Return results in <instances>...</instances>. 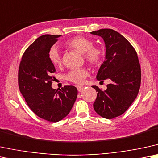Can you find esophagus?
Masks as SVG:
<instances>
[{"label":"esophagus","mask_w":158,"mask_h":158,"mask_svg":"<svg viewBox=\"0 0 158 158\" xmlns=\"http://www.w3.org/2000/svg\"><path fill=\"white\" fill-rule=\"evenodd\" d=\"M77 89H78V91L79 92H81L84 89V87L83 86H77Z\"/></svg>","instance_id":"34e87169"}]
</instances>
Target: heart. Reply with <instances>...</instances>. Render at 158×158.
Wrapping results in <instances>:
<instances>
[{"instance_id": "obj_1", "label": "heart", "mask_w": 158, "mask_h": 158, "mask_svg": "<svg viewBox=\"0 0 158 158\" xmlns=\"http://www.w3.org/2000/svg\"><path fill=\"white\" fill-rule=\"evenodd\" d=\"M65 45L69 49L84 54L86 61L93 66H97L101 64L104 57V51L102 48L93 47V41L83 36L71 38L68 40ZM49 58L55 66H60L62 64L60 53L55 47H52L49 50ZM88 74V71L85 69H75L70 71L67 78L69 80L76 84H81Z\"/></svg>"}]
</instances>
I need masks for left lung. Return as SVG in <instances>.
<instances>
[{
    "instance_id": "8db88e82",
    "label": "left lung",
    "mask_w": 158,
    "mask_h": 158,
    "mask_svg": "<svg viewBox=\"0 0 158 158\" xmlns=\"http://www.w3.org/2000/svg\"><path fill=\"white\" fill-rule=\"evenodd\" d=\"M101 36L106 47L105 60L98 71V80L110 79L107 89L98 92L93 108L98 114L113 119L123 114L136 98L141 85V68L137 53L125 37L111 29L91 32Z\"/></svg>"
}]
</instances>
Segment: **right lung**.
<instances>
[{
  "label": "right lung",
  "instance_id": "right-lung-1",
  "mask_svg": "<svg viewBox=\"0 0 158 158\" xmlns=\"http://www.w3.org/2000/svg\"><path fill=\"white\" fill-rule=\"evenodd\" d=\"M60 36L38 38L24 53L18 73L19 90L30 109L38 117L53 123L69 114L78 93L74 86H65L60 90L52 87L56 70L49 60V52Z\"/></svg>",
  "mask_w": 158,
  "mask_h": 158
}]
</instances>
